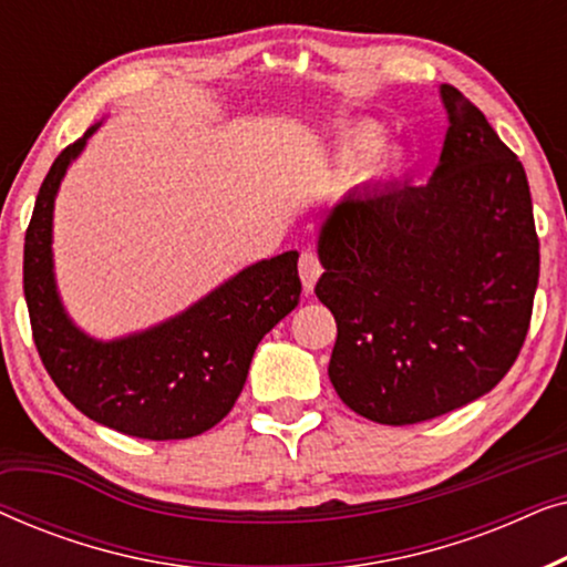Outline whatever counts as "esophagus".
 Segmentation results:
<instances>
[{
	"instance_id": "obj_1",
	"label": "esophagus",
	"mask_w": 567,
	"mask_h": 567,
	"mask_svg": "<svg viewBox=\"0 0 567 567\" xmlns=\"http://www.w3.org/2000/svg\"><path fill=\"white\" fill-rule=\"evenodd\" d=\"M299 276H301V284H305V291L309 293L315 289V284H317V278L322 276V262H320V258H317L315 252H301V258H299Z\"/></svg>"
}]
</instances>
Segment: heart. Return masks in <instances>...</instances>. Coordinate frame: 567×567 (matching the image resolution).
Segmentation results:
<instances>
[{
	"instance_id": "obj_1",
	"label": "heart",
	"mask_w": 567,
	"mask_h": 567,
	"mask_svg": "<svg viewBox=\"0 0 567 567\" xmlns=\"http://www.w3.org/2000/svg\"><path fill=\"white\" fill-rule=\"evenodd\" d=\"M377 136H379L377 126H371V123H361V126L346 128L343 134L338 136V150L346 159H353V157H359L363 150H369V146L377 142ZM392 162H394V157H392L390 150L374 152V165L377 167H390Z\"/></svg>"
}]
</instances>
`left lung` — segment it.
<instances>
[{"label": "left lung", "mask_w": 567, "mask_h": 567, "mask_svg": "<svg viewBox=\"0 0 567 567\" xmlns=\"http://www.w3.org/2000/svg\"><path fill=\"white\" fill-rule=\"evenodd\" d=\"M444 150L425 185L353 190L320 229L317 299L338 324L330 382L384 425L431 421L491 392L522 351L539 281L524 165L441 84Z\"/></svg>", "instance_id": "1"}]
</instances>
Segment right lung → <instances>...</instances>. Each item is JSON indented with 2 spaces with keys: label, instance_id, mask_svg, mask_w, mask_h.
<instances>
[{
  "label": "right lung",
  "instance_id": "obj_1",
  "mask_svg": "<svg viewBox=\"0 0 567 567\" xmlns=\"http://www.w3.org/2000/svg\"><path fill=\"white\" fill-rule=\"evenodd\" d=\"M84 131L53 159L25 231L22 289L45 371L72 405L126 436L169 441L214 429L235 408L258 343L299 305V252L239 270L183 315L144 332L95 340L61 307L53 281V198Z\"/></svg>",
  "mask_w": 567,
  "mask_h": 567
}]
</instances>
